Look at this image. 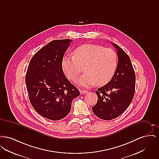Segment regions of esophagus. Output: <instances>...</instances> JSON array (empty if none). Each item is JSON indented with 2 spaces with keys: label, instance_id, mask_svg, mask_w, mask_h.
<instances>
[{
  "label": "esophagus",
  "instance_id": "obj_1",
  "mask_svg": "<svg viewBox=\"0 0 159 159\" xmlns=\"http://www.w3.org/2000/svg\"><path fill=\"white\" fill-rule=\"evenodd\" d=\"M88 91H85V90H80V93H81V94H85V93H88Z\"/></svg>",
  "mask_w": 159,
  "mask_h": 159
}]
</instances>
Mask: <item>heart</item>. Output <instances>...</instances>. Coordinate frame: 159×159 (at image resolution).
I'll return each mask as SVG.
<instances>
[{"instance_id":"1","label":"heart","mask_w":159,"mask_h":159,"mask_svg":"<svg viewBox=\"0 0 159 159\" xmlns=\"http://www.w3.org/2000/svg\"><path fill=\"white\" fill-rule=\"evenodd\" d=\"M117 66V57L111 48L86 43L76 48L74 55L65 56L62 60V68L69 79L74 80L84 66L85 73L76 82L88 88L96 83L104 85L112 79Z\"/></svg>"}]
</instances>
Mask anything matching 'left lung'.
Returning a JSON list of instances; mask_svg holds the SVG:
<instances>
[{
	"label": "left lung",
	"instance_id": "8db88e82",
	"mask_svg": "<svg viewBox=\"0 0 159 159\" xmlns=\"http://www.w3.org/2000/svg\"><path fill=\"white\" fill-rule=\"evenodd\" d=\"M117 49L118 64L111 80L95 91L97 103L92 107L93 113L102 120H112L123 113L134 98L135 73L128 56L120 47Z\"/></svg>",
	"mask_w": 159,
	"mask_h": 159
}]
</instances>
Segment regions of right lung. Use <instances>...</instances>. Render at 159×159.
Segmentation results:
<instances>
[{
    "label": "right lung",
    "mask_w": 159,
    "mask_h": 159,
    "mask_svg": "<svg viewBox=\"0 0 159 159\" xmlns=\"http://www.w3.org/2000/svg\"><path fill=\"white\" fill-rule=\"evenodd\" d=\"M71 41L55 40L41 48L31 59L25 75L31 106L40 115L51 120L67 116L72 101L80 95L62 68L63 57Z\"/></svg>",
    "instance_id": "add662e5"
}]
</instances>
